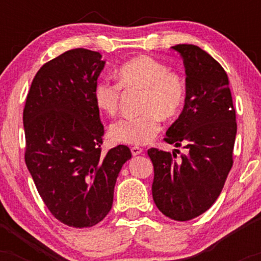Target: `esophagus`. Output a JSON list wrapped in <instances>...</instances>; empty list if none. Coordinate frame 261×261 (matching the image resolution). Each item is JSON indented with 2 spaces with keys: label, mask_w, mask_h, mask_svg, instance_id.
Masks as SVG:
<instances>
[{
  "label": "esophagus",
  "mask_w": 261,
  "mask_h": 261,
  "mask_svg": "<svg viewBox=\"0 0 261 261\" xmlns=\"http://www.w3.org/2000/svg\"><path fill=\"white\" fill-rule=\"evenodd\" d=\"M143 152V149L139 147V146H134V147H131V153L133 155H137V154H141Z\"/></svg>",
  "instance_id": "34e87169"
}]
</instances>
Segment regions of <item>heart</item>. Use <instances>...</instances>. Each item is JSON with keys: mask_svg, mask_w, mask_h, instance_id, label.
Listing matches in <instances>:
<instances>
[{"mask_svg": "<svg viewBox=\"0 0 261 261\" xmlns=\"http://www.w3.org/2000/svg\"><path fill=\"white\" fill-rule=\"evenodd\" d=\"M142 91L141 115L128 116L114 122L110 136L126 145H146L161 133L162 122L174 119L184 107L187 88L180 76L170 72L166 65L149 56L128 60L118 71V83L99 81L94 87L95 106L114 115L119 110L122 90Z\"/></svg>", "mask_w": 261, "mask_h": 261, "instance_id": "heart-1", "label": "heart"}]
</instances>
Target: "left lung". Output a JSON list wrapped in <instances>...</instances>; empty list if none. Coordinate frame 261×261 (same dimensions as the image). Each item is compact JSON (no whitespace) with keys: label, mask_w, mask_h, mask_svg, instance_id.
<instances>
[{"label":"left lung","mask_w":261,"mask_h":261,"mask_svg":"<svg viewBox=\"0 0 261 261\" xmlns=\"http://www.w3.org/2000/svg\"><path fill=\"white\" fill-rule=\"evenodd\" d=\"M187 73V98L166 142L187 153L149 148L154 178L152 196L158 210L175 221L193 220L214 205L233 166L237 122L226 71L196 45L172 46ZM176 152H180L175 149Z\"/></svg>","instance_id":"1"}]
</instances>
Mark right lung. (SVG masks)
Masks as SVG:
<instances>
[{
	"instance_id": "obj_1",
	"label": "right lung",
	"mask_w": 261,
	"mask_h": 261,
	"mask_svg": "<svg viewBox=\"0 0 261 261\" xmlns=\"http://www.w3.org/2000/svg\"><path fill=\"white\" fill-rule=\"evenodd\" d=\"M106 62L92 50H68L44 64L27 95L24 160L56 220L74 228L99 223L131 158L127 146L103 153L104 126L93 91Z\"/></svg>"
}]
</instances>
